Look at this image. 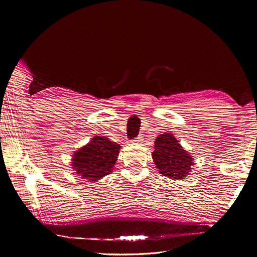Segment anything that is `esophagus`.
<instances>
[{
  "mask_svg": "<svg viewBox=\"0 0 257 257\" xmlns=\"http://www.w3.org/2000/svg\"><path fill=\"white\" fill-rule=\"evenodd\" d=\"M133 142H135V143H143L144 142V136L143 135H138Z\"/></svg>",
  "mask_w": 257,
  "mask_h": 257,
  "instance_id": "obj_1",
  "label": "esophagus"
}]
</instances>
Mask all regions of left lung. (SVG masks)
I'll use <instances>...</instances> for the list:
<instances>
[{
  "label": "left lung",
  "mask_w": 257,
  "mask_h": 257,
  "mask_svg": "<svg viewBox=\"0 0 257 257\" xmlns=\"http://www.w3.org/2000/svg\"><path fill=\"white\" fill-rule=\"evenodd\" d=\"M152 158L160 174L176 180L188 176L194 164L193 158L173 134H161L157 137Z\"/></svg>",
  "instance_id": "left-lung-1"
}]
</instances>
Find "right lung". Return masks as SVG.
Segmentation results:
<instances>
[{"label":"right lung","instance_id":"add662e5","mask_svg":"<svg viewBox=\"0 0 257 257\" xmlns=\"http://www.w3.org/2000/svg\"><path fill=\"white\" fill-rule=\"evenodd\" d=\"M120 148L121 146L111 143L106 137L95 136L88 145L75 152L72 166L82 179L96 181L112 172Z\"/></svg>","mask_w":257,"mask_h":257}]
</instances>
